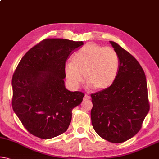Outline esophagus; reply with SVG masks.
Returning <instances> with one entry per match:
<instances>
[{
    "label": "esophagus",
    "instance_id": "obj_1",
    "mask_svg": "<svg viewBox=\"0 0 159 159\" xmlns=\"http://www.w3.org/2000/svg\"><path fill=\"white\" fill-rule=\"evenodd\" d=\"M84 100H89V99H90V97L88 96L87 94H85L84 97Z\"/></svg>",
    "mask_w": 159,
    "mask_h": 159
}]
</instances>
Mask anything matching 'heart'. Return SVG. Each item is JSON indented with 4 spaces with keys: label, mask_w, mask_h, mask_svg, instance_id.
I'll use <instances>...</instances> for the list:
<instances>
[{
    "label": "heart",
    "mask_w": 159,
    "mask_h": 159,
    "mask_svg": "<svg viewBox=\"0 0 159 159\" xmlns=\"http://www.w3.org/2000/svg\"><path fill=\"white\" fill-rule=\"evenodd\" d=\"M119 70V57L113 48L89 43L75 53L71 63L65 67L68 84L77 88L83 80L96 90H104L116 81Z\"/></svg>",
    "instance_id": "obj_1"
}]
</instances>
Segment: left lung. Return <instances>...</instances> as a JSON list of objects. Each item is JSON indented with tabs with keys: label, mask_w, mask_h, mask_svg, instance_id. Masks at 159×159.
I'll return each instance as SVG.
<instances>
[{
	"label": "left lung",
	"mask_w": 159,
	"mask_h": 159,
	"mask_svg": "<svg viewBox=\"0 0 159 159\" xmlns=\"http://www.w3.org/2000/svg\"><path fill=\"white\" fill-rule=\"evenodd\" d=\"M119 57L116 81L108 89L92 94V124L105 140L122 143L139 132L149 111L145 73L134 57L109 41Z\"/></svg>",
	"instance_id": "1"
}]
</instances>
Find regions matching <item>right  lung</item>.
I'll list each match as a JSON object with an SVG mask.
<instances>
[{"label": "right lung", "instance_id": "obj_1", "mask_svg": "<svg viewBox=\"0 0 159 159\" xmlns=\"http://www.w3.org/2000/svg\"><path fill=\"white\" fill-rule=\"evenodd\" d=\"M84 44L45 39L23 56L12 79V107L28 132L40 139L59 136L69 127L74 107L84 94L66 89L65 62Z\"/></svg>", "mask_w": 159, "mask_h": 159}]
</instances>
